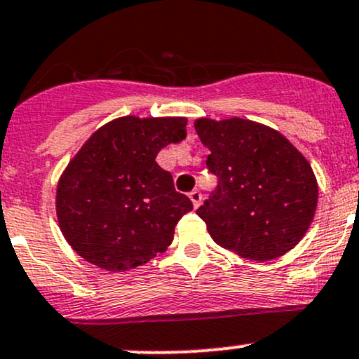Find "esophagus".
<instances>
[{
	"label": "esophagus",
	"instance_id": "34e87169",
	"mask_svg": "<svg viewBox=\"0 0 359 359\" xmlns=\"http://www.w3.org/2000/svg\"><path fill=\"white\" fill-rule=\"evenodd\" d=\"M189 198H191V201H193L194 208H198V206L201 205V201H203V194H201V191H198V189L191 191V193H189Z\"/></svg>",
	"mask_w": 359,
	"mask_h": 359
}]
</instances>
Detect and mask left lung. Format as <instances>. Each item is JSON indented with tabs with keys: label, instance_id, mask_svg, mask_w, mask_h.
<instances>
[{
	"label": "left lung",
	"instance_id": "1",
	"mask_svg": "<svg viewBox=\"0 0 359 359\" xmlns=\"http://www.w3.org/2000/svg\"><path fill=\"white\" fill-rule=\"evenodd\" d=\"M217 187L198 208L217 245L250 260L285 255L313 222L318 184L307 159L276 130L241 118L194 123Z\"/></svg>",
	"mask_w": 359,
	"mask_h": 359
}]
</instances>
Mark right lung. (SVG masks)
Returning <instances> with one entry per match:
<instances>
[{
    "label": "right lung",
    "mask_w": 359,
    "mask_h": 359,
    "mask_svg": "<svg viewBox=\"0 0 359 359\" xmlns=\"http://www.w3.org/2000/svg\"><path fill=\"white\" fill-rule=\"evenodd\" d=\"M186 118L135 116L97 130L57 187V217L72 248L107 271L142 266L173 240L193 201L177 193L159 151L186 137Z\"/></svg>",
    "instance_id": "1"
}]
</instances>
